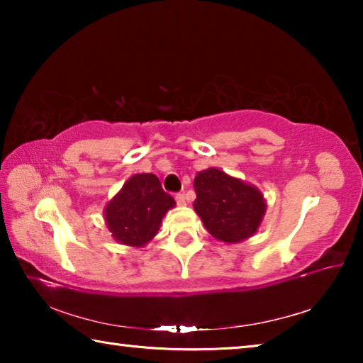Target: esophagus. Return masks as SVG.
I'll return each mask as SVG.
<instances>
[{"label": "esophagus", "instance_id": "1", "mask_svg": "<svg viewBox=\"0 0 363 363\" xmlns=\"http://www.w3.org/2000/svg\"><path fill=\"white\" fill-rule=\"evenodd\" d=\"M176 203L179 205V206L186 205V196H184V194H177L176 195Z\"/></svg>", "mask_w": 363, "mask_h": 363}]
</instances>
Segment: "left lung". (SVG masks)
<instances>
[{"label": "left lung", "mask_w": 363, "mask_h": 363, "mask_svg": "<svg viewBox=\"0 0 363 363\" xmlns=\"http://www.w3.org/2000/svg\"><path fill=\"white\" fill-rule=\"evenodd\" d=\"M194 210L219 242L240 243L259 229L267 210L259 189L218 168L196 173Z\"/></svg>", "instance_id": "left-lung-1"}]
</instances>
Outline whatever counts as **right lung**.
I'll list each match as a JSON object with an SVG mask.
<instances>
[{
    "mask_svg": "<svg viewBox=\"0 0 363 363\" xmlns=\"http://www.w3.org/2000/svg\"><path fill=\"white\" fill-rule=\"evenodd\" d=\"M176 201L152 173L134 174L107 201L104 219L113 240L143 248L158 233L162 219Z\"/></svg>",
    "mask_w": 363,
    "mask_h": 363,
    "instance_id": "1",
    "label": "right lung"
}]
</instances>
